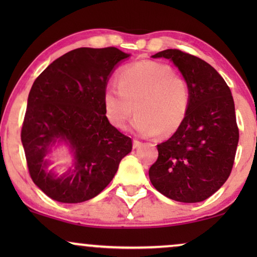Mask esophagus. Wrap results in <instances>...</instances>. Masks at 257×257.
I'll return each mask as SVG.
<instances>
[{"mask_svg":"<svg viewBox=\"0 0 257 257\" xmlns=\"http://www.w3.org/2000/svg\"><path fill=\"white\" fill-rule=\"evenodd\" d=\"M140 146H142V142H139V140H133V149H138Z\"/></svg>","mask_w":257,"mask_h":257,"instance_id":"esophagus-1","label":"esophagus"}]
</instances>
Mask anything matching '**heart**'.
Returning <instances> with one entry per match:
<instances>
[{
	"label": "heart",
	"instance_id": "heart-1",
	"mask_svg": "<svg viewBox=\"0 0 257 257\" xmlns=\"http://www.w3.org/2000/svg\"><path fill=\"white\" fill-rule=\"evenodd\" d=\"M118 85L106 86L103 106L106 119L115 128H124L136 110L132 128L142 137L160 132L170 136L187 115L191 92L184 77L168 64L140 61L119 72Z\"/></svg>",
	"mask_w": 257,
	"mask_h": 257
}]
</instances>
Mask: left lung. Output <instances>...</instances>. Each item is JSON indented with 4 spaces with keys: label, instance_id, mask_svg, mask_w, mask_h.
Returning <instances> with one entry per match:
<instances>
[{
    "label": "left lung",
    "instance_id": "obj_1",
    "mask_svg": "<svg viewBox=\"0 0 257 257\" xmlns=\"http://www.w3.org/2000/svg\"><path fill=\"white\" fill-rule=\"evenodd\" d=\"M167 58L180 70L191 92L187 115L177 132L157 145L149 171L154 188L179 202H200L229 177L238 143L235 105L229 86L201 58L178 49L152 56Z\"/></svg>",
    "mask_w": 257,
    "mask_h": 257
}]
</instances>
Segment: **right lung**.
<instances>
[{"instance_id": "obj_1", "label": "right lung", "mask_w": 257, "mask_h": 257, "mask_svg": "<svg viewBox=\"0 0 257 257\" xmlns=\"http://www.w3.org/2000/svg\"><path fill=\"white\" fill-rule=\"evenodd\" d=\"M128 57L114 47L75 49L52 62L34 82L21 140L30 177L49 198L63 203L94 198L131 152V138L108 122L103 106L112 71ZM57 142H65L74 158L62 176L47 171L46 157Z\"/></svg>"}]
</instances>
